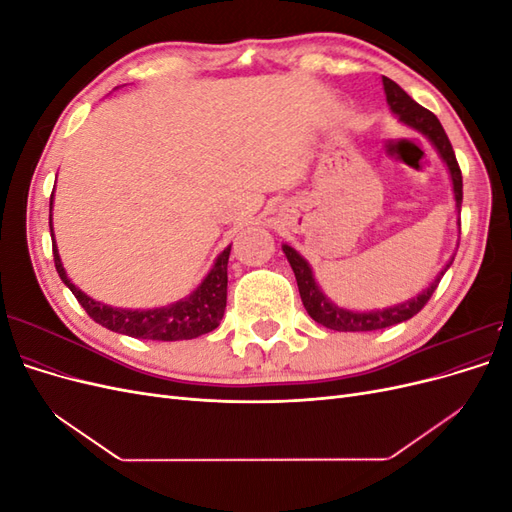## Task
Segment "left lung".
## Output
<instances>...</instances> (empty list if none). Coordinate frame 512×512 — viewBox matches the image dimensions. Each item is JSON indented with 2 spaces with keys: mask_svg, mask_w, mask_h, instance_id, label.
Returning <instances> with one entry per match:
<instances>
[{
  "mask_svg": "<svg viewBox=\"0 0 512 512\" xmlns=\"http://www.w3.org/2000/svg\"><path fill=\"white\" fill-rule=\"evenodd\" d=\"M382 85H384L386 102H389L391 111L399 117V121H404L406 126L427 136L431 145L438 149L440 158L444 160V164L448 168V175H451L455 205L459 211L461 200H463L461 170H459V164L455 158L453 145H451V141H448L442 123L438 121L436 115L427 111V108L416 104L395 81L382 76ZM282 250L290 262L294 277H297L299 294H301V301L307 309V314L312 316L318 324H322V327L333 329V331H352V333L354 331L386 329V327H393V324H399V322L410 320L412 316H416L425 307V303L431 299V294L438 288L446 269L453 265V258H451V262H448V265L440 271V275L429 284V288H425L421 294H416V297H412L406 303H397V305L386 307V309H374V312H352V309L339 307L331 299H327V294L320 290L318 282L314 280V273H312V267H309V262L297 250H292L290 245H282Z\"/></svg>",
  "mask_w": 512,
  "mask_h": 512,
  "instance_id": "1",
  "label": "left lung"
}]
</instances>
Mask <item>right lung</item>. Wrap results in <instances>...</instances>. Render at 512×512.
<instances>
[{
	"label": "right lung",
	"instance_id": "obj_1",
	"mask_svg": "<svg viewBox=\"0 0 512 512\" xmlns=\"http://www.w3.org/2000/svg\"><path fill=\"white\" fill-rule=\"evenodd\" d=\"M51 211H53V194H51ZM51 237H53V222ZM228 256L230 245L215 258V265L207 273V277L200 286L177 303H170L166 307L156 309H121L104 305L100 301H94L83 290L76 288L66 275L64 265L55 245L53 237V260L55 269L72 294L83 305L89 318H94L102 327L115 333L130 335L136 339H156V342H179V339H194L198 335H205L213 329H218V324L224 316L226 309V288H228Z\"/></svg>",
	"mask_w": 512,
	"mask_h": 512
}]
</instances>
